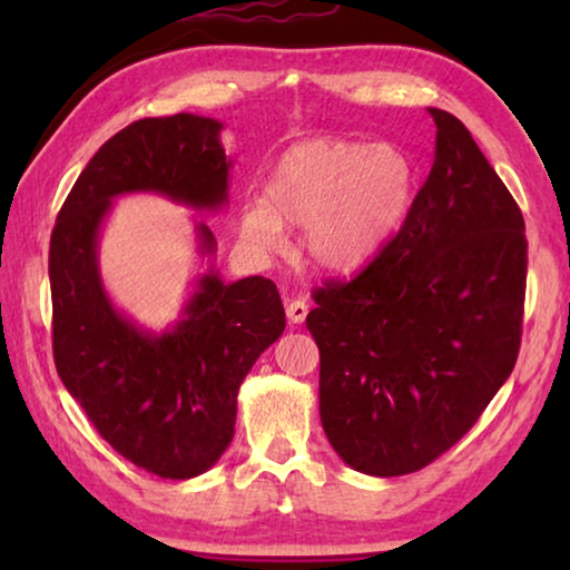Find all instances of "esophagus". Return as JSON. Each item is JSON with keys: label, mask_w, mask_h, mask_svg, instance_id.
<instances>
[{"label": "esophagus", "mask_w": 570, "mask_h": 570, "mask_svg": "<svg viewBox=\"0 0 570 570\" xmlns=\"http://www.w3.org/2000/svg\"><path fill=\"white\" fill-rule=\"evenodd\" d=\"M306 314H308V304L304 298H292V302L286 304V316L292 324H302L306 320Z\"/></svg>", "instance_id": "1"}]
</instances>
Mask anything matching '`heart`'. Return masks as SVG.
<instances>
[{"instance_id": "heart-1", "label": "heart", "mask_w": 570, "mask_h": 570, "mask_svg": "<svg viewBox=\"0 0 570 570\" xmlns=\"http://www.w3.org/2000/svg\"><path fill=\"white\" fill-rule=\"evenodd\" d=\"M414 168L390 142L314 138L274 163L266 198L240 214V234L262 250L282 248L284 224L304 226L302 250L322 272L346 274L380 254L407 216Z\"/></svg>"}]
</instances>
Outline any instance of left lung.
<instances>
[{
    "label": "left lung",
    "instance_id": "obj_1",
    "mask_svg": "<svg viewBox=\"0 0 570 570\" xmlns=\"http://www.w3.org/2000/svg\"><path fill=\"white\" fill-rule=\"evenodd\" d=\"M400 234L350 282L314 288L320 414L346 465L407 475L448 452L513 372L528 240L505 183L455 115Z\"/></svg>",
    "mask_w": 570,
    "mask_h": 570
}]
</instances>
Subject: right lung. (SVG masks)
Listing matches in <instances>:
<instances>
[{"label":"right lung","instance_id":"obj_1","mask_svg":"<svg viewBox=\"0 0 570 570\" xmlns=\"http://www.w3.org/2000/svg\"><path fill=\"white\" fill-rule=\"evenodd\" d=\"M220 128L178 112L112 135L75 180L50 238L57 374L115 452L170 480L200 475L230 445L240 382L286 326L282 296L272 278L226 284L210 268L173 330L142 332L105 294L98 236L122 193L224 206L230 160ZM196 230L200 250L214 254L210 228Z\"/></svg>","mask_w":570,"mask_h":570}]
</instances>
